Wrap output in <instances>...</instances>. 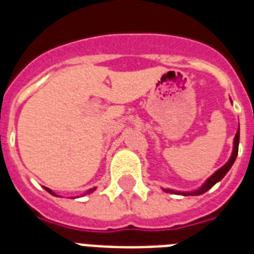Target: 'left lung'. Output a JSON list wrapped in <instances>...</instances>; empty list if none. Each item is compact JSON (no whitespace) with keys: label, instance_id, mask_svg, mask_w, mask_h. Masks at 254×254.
<instances>
[{"label":"left lung","instance_id":"obj_1","mask_svg":"<svg viewBox=\"0 0 254 254\" xmlns=\"http://www.w3.org/2000/svg\"><path fill=\"white\" fill-rule=\"evenodd\" d=\"M239 141H240V129L237 130L236 135H235V142H233V153L232 155H231V158H229V161L227 163H225L224 166L221 167V169H219L216 171V173L213 174L212 177L209 178L208 181L205 182L204 185L201 186L200 189L196 190V191H192V192H177V191H173V190H165L166 192H171V193H182V195H201V193H204L205 191H208L212 186H215L219 181H221L223 178H224V175L229 171V169L232 167L233 162H235V159H236L237 157V153H239Z\"/></svg>","mask_w":254,"mask_h":254}]
</instances>
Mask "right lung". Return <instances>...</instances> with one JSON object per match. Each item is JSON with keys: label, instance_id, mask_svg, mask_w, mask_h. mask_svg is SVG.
<instances>
[{"label": "right lung", "instance_id": "obj_1", "mask_svg": "<svg viewBox=\"0 0 254 254\" xmlns=\"http://www.w3.org/2000/svg\"><path fill=\"white\" fill-rule=\"evenodd\" d=\"M45 190H46V191H49V192L51 193V195H55V193H54L53 191H51V190H50V189H46V187H45ZM92 191H93V190H91V191H89V192H92Z\"/></svg>", "mask_w": 254, "mask_h": 254}]
</instances>
